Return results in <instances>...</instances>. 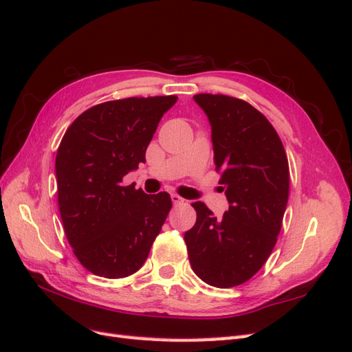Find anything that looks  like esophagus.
<instances>
[{"instance_id": "34e87169", "label": "esophagus", "mask_w": 352, "mask_h": 352, "mask_svg": "<svg viewBox=\"0 0 352 352\" xmlns=\"http://www.w3.org/2000/svg\"><path fill=\"white\" fill-rule=\"evenodd\" d=\"M172 201H173L175 206H179V204H184L185 199L182 197H179L177 194H172Z\"/></svg>"}]
</instances>
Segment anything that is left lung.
<instances>
[{"instance_id": "left-lung-1", "label": "left lung", "mask_w": 352, "mask_h": 352, "mask_svg": "<svg viewBox=\"0 0 352 352\" xmlns=\"http://www.w3.org/2000/svg\"><path fill=\"white\" fill-rule=\"evenodd\" d=\"M194 100L208 117L229 210L216 217L204 202H194L197 221L185 232L188 257L199 279L232 287L270 257L289 195V166L278 132L251 104L212 94Z\"/></svg>"}]
</instances>
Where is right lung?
Listing matches in <instances>:
<instances>
[{
	"mask_svg": "<svg viewBox=\"0 0 352 352\" xmlns=\"http://www.w3.org/2000/svg\"><path fill=\"white\" fill-rule=\"evenodd\" d=\"M176 95L94 105L74 120L56 157L58 208L73 252L107 279L142 267L172 208L167 192L146 195L122 180L138 164Z\"/></svg>",
	"mask_w": 352,
	"mask_h": 352,
	"instance_id": "add662e5",
	"label": "right lung"
}]
</instances>
